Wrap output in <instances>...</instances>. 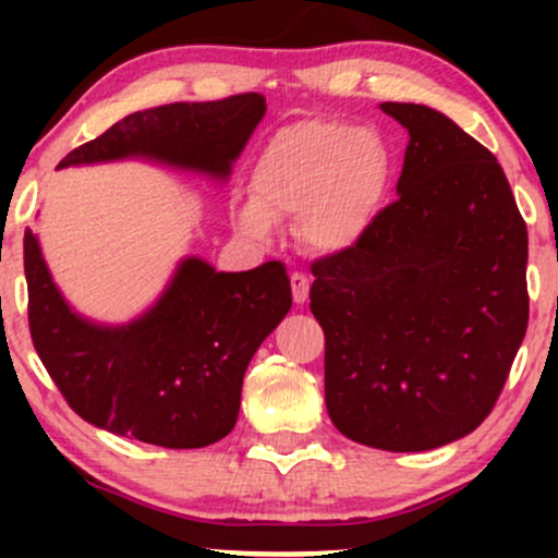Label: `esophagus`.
<instances>
[{
    "label": "esophagus",
    "instance_id": "34e87169",
    "mask_svg": "<svg viewBox=\"0 0 558 558\" xmlns=\"http://www.w3.org/2000/svg\"><path fill=\"white\" fill-rule=\"evenodd\" d=\"M291 291H293V301H296V304H304V301L310 299V278H306L304 272H293Z\"/></svg>",
    "mask_w": 558,
    "mask_h": 558
}]
</instances>
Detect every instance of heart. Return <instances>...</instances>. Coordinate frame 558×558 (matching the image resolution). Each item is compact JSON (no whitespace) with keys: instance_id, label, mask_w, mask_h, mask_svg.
<instances>
[{"instance_id":"heart-1","label":"heart","mask_w":558,"mask_h":558,"mask_svg":"<svg viewBox=\"0 0 558 558\" xmlns=\"http://www.w3.org/2000/svg\"><path fill=\"white\" fill-rule=\"evenodd\" d=\"M390 185L380 136L341 120H304L278 131L252 172V202L235 207V226L270 239L275 220H296L306 246L338 254L375 226Z\"/></svg>"}]
</instances>
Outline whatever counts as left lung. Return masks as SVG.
<instances>
[{
  "label": "left lung",
  "instance_id": "left-lung-1",
  "mask_svg": "<svg viewBox=\"0 0 558 558\" xmlns=\"http://www.w3.org/2000/svg\"><path fill=\"white\" fill-rule=\"evenodd\" d=\"M409 131L393 204L312 265L325 403L345 438L427 451L490 414L527 330V226L501 165L444 112L383 101Z\"/></svg>",
  "mask_w": 558,
  "mask_h": 558
}]
</instances>
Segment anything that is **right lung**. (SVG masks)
I'll use <instances>...</instances> for the list:
<instances>
[{
    "instance_id": "right-lung-1",
    "label": "right lung",
    "mask_w": 558,
    "mask_h": 558,
    "mask_svg": "<svg viewBox=\"0 0 558 558\" xmlns=\"http://www.w3.org/2000/svg\"><path fill=\"white\" fill-rule=\"evenodd\" d=\"M265 110L262 94L151 107L70 151L60 168L146 157L222 181ZM23 265L31 338L70 409L101 430L165 448H204L233 430L243 373L291 310L280 262L217 272L189 257L149 312L114 328L70 310L34 230H25Z\"/></svg>"
}]
</instances>
